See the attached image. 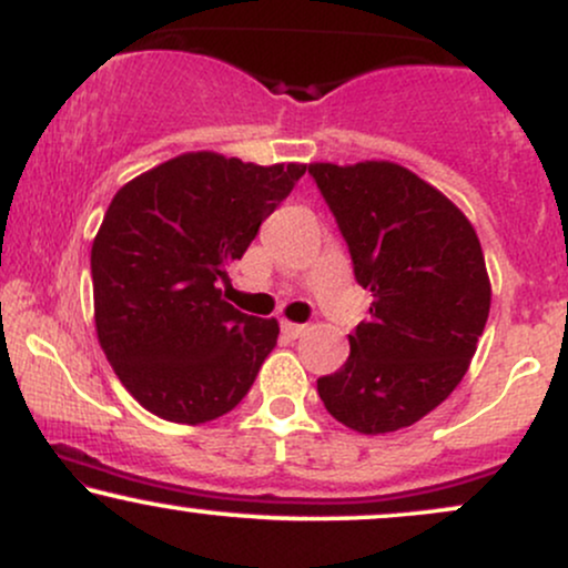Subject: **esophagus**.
<instances>
[{
	"label": "esophagus",
	"instance_id": "esophagus-1",
	"mask_svg": "<svg viewBox=\"0 0 568 568\" xmlns=\"http://www.w3.org/2000/svg\"><path fill=\"white\" fill-rule=\"evenodd\" d=\"M280 328H283V334L288 336V338H298L302 334H306V325H302V323L283 321V325H280Z\"/></svg>",
	"mask_w": 568,
	"mask_h": 568
}]
</instances>
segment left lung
I'll return each mask as SVG.
<instances>
[{
    "label": "left lung",
    "instance_id": "obj_1",
    "mask_svg": "<svg viewBox=\"0 0 568 568\" xmlns=\"http://www.w3.org/2000/svg\"><path fill=\"white\" fill-rule=\"evenodd\" d=\"M310 175L374 302L349 357L317 379L334 419L363 435L410 427L470 368L491 306L480 240L446 194L387 160L315 162Z\"/></svg>",
    "mask_w": 568,
    "mask_h": 568
}]
</instances>
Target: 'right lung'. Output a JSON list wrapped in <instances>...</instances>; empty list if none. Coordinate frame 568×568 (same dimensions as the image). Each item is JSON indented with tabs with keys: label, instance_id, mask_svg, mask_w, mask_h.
Instances as JSON below:
<instances>
[{
	"label": "right lung",
	"instance_id": "obj_1",
	"mask_svg": "<svg viewBox=\"0 0 568 568\" xmlns=\"http://www.w3.org/2000/svg\"><path fill=\"white\" fill-rule=\"evenodd\" d=\"M304 171L186 152L114 194L90 253L98 342L160 419L230 414L275 349V317L234 310L219 283Z\"/></svg>",
	"mask_w": 568,
	"mask_h": 568
}]
</instances>
